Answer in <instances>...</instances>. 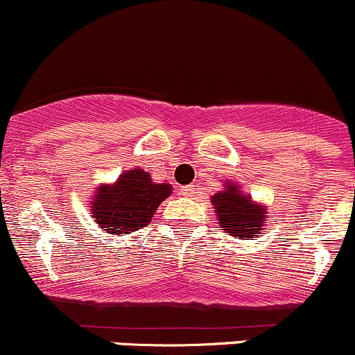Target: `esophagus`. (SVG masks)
Wrapping results in <instances>:
<instances>
[{"label":"esophagus","instance_id":"34e87169","mask_svg":"<svg viewBox=\"0 0 355 355\" xmlns=\"http://www.w3.org/2000/svg\"><path fill=\"white\" fill-rule=\"evenodd\" d=\"M182 193L185 197H192L193 196V185H187V187H182Z\"/></svg>","mask_w":355,"mask_h":355}]
</instances>
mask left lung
<instances>
[{
	"mask_svg": "<svg viewBox=\"0 0 355 355\" xmlns=\"http://www.w3.org/2000/svg\"><path fill=\"white\" fill-rule=\"evenodd\" d=\"M216 209V218L223 231L241 240L263 234L267 223L266 204L257 202L252 196L241 192V185L233 180H226L223 190L211 197Z\"/></svg>",
	"mask_w": 355,
	"mask_h": 355,
	"instance_id": "1",
	"label": "left lung"
}]
</instances>
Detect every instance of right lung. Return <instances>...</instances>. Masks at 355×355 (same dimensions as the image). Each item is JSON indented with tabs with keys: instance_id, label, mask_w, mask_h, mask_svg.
Wrapping results in <instances>:
<instances>
[{
	"instance_id": "1",
	"label": "right lung",
	"mask_w": 355,
	"mask_h": 355,
	"mask_svg": "<svg viewBox=\"0 0 355 355\" xmlns=\"http://www.w3.org/2000/svg\"><path fill=\"white\" fill-rule=\"evenodd\" d=\"M170 184H156L143 168H130L112 184L98 185L89 214L109 234H130L151 223L159 204L171 196Z\"/></svg>"
}]
</instances>
